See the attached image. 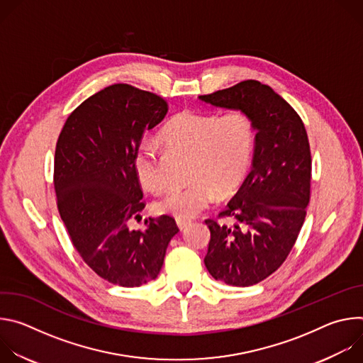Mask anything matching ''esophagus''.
I'll return each mask as SVG.
<instances>
[{"label":"esophagus","instance_id":"1","mask_svg":"<svg viewBox=\"0 0 363 363\" xmlns=\"http://www.w3.org/2000/svg\"><path fill=\"white\" fill-rule=\"evenodd\" d=\"M177 225H178L179 230H185L186 227L191 225V221H188V220H177Z\"/></svg>","mask_w":363,"mask_h":363}]
</instances>
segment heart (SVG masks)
<instances>
[{"label": "heart", "mask_w": 363, "mask_h": 363, "mask_svg": "<svg viewBox=\"0 0 363 363\" xmlns=\"http://www.w3.org/2000/svg\"><path fill=\"white\" fill-rule=\"evenodd\" d=\"M164 143L189 155L188 181L184 188L167 191L153 203L158 214L191 220L216 201L231 196L242 185L251 167L255 132L242 112L218 116L211 112L182 111L160 133ZM136 179L147 191L165 185L160 150L153 142H140L132 158Z\"/></svg>", "instance_id": "b5f03b06"}]
</instances>
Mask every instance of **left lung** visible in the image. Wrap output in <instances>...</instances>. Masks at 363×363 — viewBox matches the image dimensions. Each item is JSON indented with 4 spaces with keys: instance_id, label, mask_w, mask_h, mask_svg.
<instances>
[{
    "instance_id": "obj_1",
    "label": "left lung",
    "mask_w": 363,
    "mask_h": 363,
    "mask_svg": "<svg viewBox=\"0 0 363 363\" xmlns=\"http://www.w3.org/2000/svg\"><path fill=\"white\" fill-rule=\"evenodd\" d=\"M199 99L245 113L257 132L251 172L218 214L234 224L205 220L211 240L203 258L216 280L252 286L284 263L304 223L312 179L307 132L289 103L257 80H244Z\"/></svg>"
}]
</instances>
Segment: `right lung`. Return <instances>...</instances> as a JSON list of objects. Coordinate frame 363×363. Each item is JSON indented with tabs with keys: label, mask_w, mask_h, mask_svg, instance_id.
I'll use <instances>...</instances> for the list:
<instances>
[{
	"label": "right lung",
	"mask_w": 363,
	"mask_h": 363,
	"mask_svg": "<svg viewBox=\"0 0 363 363\" xmlns=\"http://www.w3.org/2000/svg\"><path fill=\"white\" fill-rule=\"evenodd\" d=\"M168 112L161 96L118 83L94 93L67 118L56 145L57 208L83 262L101 279L138 287L158 277L179 231L169 216L129 223L145 208L132 158L143 133Z\"/></svg>",
	"instance_id": "1"
}]
</instances>
